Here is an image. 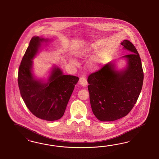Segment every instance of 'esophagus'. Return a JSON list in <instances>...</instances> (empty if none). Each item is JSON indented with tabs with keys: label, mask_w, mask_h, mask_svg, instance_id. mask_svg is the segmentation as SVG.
<instances>
[{
	"label": "esophagus",
	"mask_w": 159,
	"mask_h": 159,
	"mask_svg": "<svg viewBox=\"0 0 159 159\" xmlns=\"http://www.w3.org/2000/svg\"><path fill=\"white\" fill-rule=\"evenodd\" d=\"M87 79L84 76H82L79 79V84L83 86H86L87 85Z\"/></svg>",
	"instance_id": "esophagus-1"
}]
</instances>
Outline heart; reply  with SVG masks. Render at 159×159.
<instances>
[{
  "label": "heart",
  "instance_id": "b5f03b06",
  "mask_svg": "<svg viewBox=\"0 0 159 159\" xmlns=\"http://www.w3.org/2000/svg\"><path fill=\"white\" fill-rule=\"evenodd\" d=\"M98 48L97 45H96L95 44H92V45L87 47L86 48L82 49V51H79V55L81 57L86 56V55H89L90 53L96 52L98 51ZM103 60H104V57L102 56V54L101 52H99V53L96 54L95 55H94L90 59L89 64L92 68H96L101 64V63L102 62Z\"/></svg>",
  "mask_w": 159,
  "mask_h": 159
}]
</instances>
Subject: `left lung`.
Here are the masks:
<instances>
[{
  "mask_svg": "<svg viewBox=\"0 0 159 159\" xmlns=\"http://www.w3.org/2000/svg\"><path fill=\"white\" fill-rule=\"evenodd\" d=\"M121 45L132 53L124 56L126 69L116 71L108 63L87 79L90 101L94 115L101 121L116 120L127 116L141 92L143 71L139 55L133 43L124 40Z\"/></svg>",
  "mask_w": 159,
  "mask_h": 159,
  "instance_id": "obj_1",
  "label": "left lung"
}]
</instances>
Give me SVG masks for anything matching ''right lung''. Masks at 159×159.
I'll list each match as a JSON object with an SVG mask.
<instances>
[{
    "instance_id": "add662e5",
    "label": "right lung",
    "mask_w": 159,
    "mask_h": 159,
    "mask_svg": "<svg viewBox=\"0 0 159 159\" xmlns=\"http://www.w3.org/2000/svg\"><path fill=\"white\" fill-rule=\"evenodd\" d=\"M43 40L39 37L31 39L20 65L18 84L21 97L31 112L40 119L52 121L62 117L79 78L63 75L60 69L54 67L48 83L34 79L31 73L32 59Z\"/></svg>"
}]
</instances>
